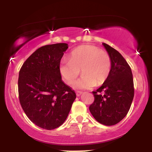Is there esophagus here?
<instances>
[{
	"label": "esophagus",
	"mask_w": 152,
	"mask_h": 152,
	"mask_svg": "<svg viewBox=\"0 0 152 152\" xmlns=\"http://www.w3.org/2000/svg\"><path fill=\"white\" fill-rule=\"evenodd\" d=\"M81 94H82L81 91H76V95H77V96H80Z\"/></svg>",
	"instance_id": "obj_1"
}]
</instances>
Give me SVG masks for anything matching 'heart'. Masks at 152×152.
<instances>
[{"mask_svg": "<svg viewBox=\"0 0 152 152\" xmlns=\"http://www.w3.org/2000/svg\"><path fill=\"white\" fill-rule=\"evenodd\" d=\"M111 67L109 54L92 45H83L71 51L69 60L64 58L59 65V72L68 84L74 83L80 74L81 78L75 83L78 88H89L103 84Z\"/></svg>", "mask_w": 152, "mask_h": 152, "instance_id": "heart-1", "label": "heart"}]
</instances>
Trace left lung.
<instances>
[{"label": "left lung", "instance_id": "1", "mask_svg": "<svg viewBox=\"0 0 152 152\" xmlns=\"http://www.w3.org/2000/svg\"><path fill=\"white\" fill-rule=\"evenodd\" d=\"M111 58L107 79L96 91L90 112L102 124L112 126L121 121L129 111L134 96L133 75L129 65L119 52L103 43Z\"/></svg>", "mask_w": 152, "mask_h": 152}]
</instances>
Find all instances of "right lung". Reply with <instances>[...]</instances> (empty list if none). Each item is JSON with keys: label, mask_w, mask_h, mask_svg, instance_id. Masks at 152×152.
I'll return each mask as SVG.
<instances>
[{"label": "right lung", "mask_w": 152, "mask_h": 152, "mask_svg": "<svg viewBox=\"0 0 152 152\" xmlns=\"http://www.w3.org/2000/svg\"><path fill=\"white\" fill-rule=\"evenodd\" d=\"M67 43L46 45L26 60L19 71L18 96L26 116L47 130L58 128L69 114L76 95L59 72Z\"/></svg>", "instance_id": "add662e5"}]
</instances>
